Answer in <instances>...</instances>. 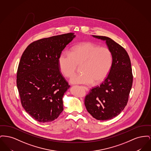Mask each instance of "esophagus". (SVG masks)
I'll use <instances>...</instances> for the list:
<instances>
[{
    "mask_svg": "<svg viewBox=\"0 0 151 151\" xmlns=\"http://www.w3.org/2000/svg\"><path fill=\"white\" fill-rule=\"evenodd\" d=\"M83 88H84V89H85L86 91H88L89 90V89H88V88L87 87H86V86H83Z\"/></svg>",
    "mask_w": 151,
    "mask_h": 151,
    "instance_id": "obj_1",
    "label": "esophagus"
}]
</instances>
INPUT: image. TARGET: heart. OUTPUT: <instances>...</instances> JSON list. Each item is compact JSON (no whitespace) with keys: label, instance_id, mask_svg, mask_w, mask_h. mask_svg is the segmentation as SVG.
<instances>
[{"label":"heart","instance_id":"b5f03b06","mask_svg":"<svg viewBox=\"0 0 151 151\" xmlns=\"http://www.w3.org/2000/svg\"><path fill=\"white\" fill-rule=\"evenodd\" d=\"M113 63V55L108 47L85 42L73 47L70 52H62L58 58L60 70L70 78L80 65L82 73L71 79L72 84L91 85L101 82L108 75Z\"/></svg>","mask_w":151,"mask_h":151}]
</instances>
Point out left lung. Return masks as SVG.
Wrapping results in <instances>:
<instances>
[{"label": "left lung", "mask_w": 151, "mask_h": 151, "mask_svg": "<svg viewBox=\"0 0 151 151\" xmlns=\"http://www.w3.org/2000/svg\"><path fill=\"white\" fill-rule=\"evenodd\" d=\"M92 36L106 41L113 55V63L108 76L100 86L90 90L84 104L93 118L106 121L119 115L126 106L133 75L129 56L122 46L107 37Z\"/></svg>", "instance_id": "obj_1"}]
</instances>
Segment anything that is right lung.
I'll return each instance as SVG.
<instances>
[{"mask_svg":"<svg viewBox=\"0 0 151 151\" xmlns=\"http://www.w3.org/2000/svg\"><path fill=\"white\" fill-rule=\"evenodd\" d=\"M75 37L69 33L40 39L22 53L17 87L22 107L38 122H51L63 110L62 98L70 86L59 71L58 58Z\"/></svg>","mask_w":151,"mask_h":151,"instance_id":"1","label":"right lung"}]
</instances>
